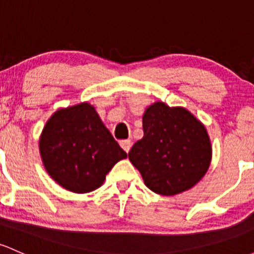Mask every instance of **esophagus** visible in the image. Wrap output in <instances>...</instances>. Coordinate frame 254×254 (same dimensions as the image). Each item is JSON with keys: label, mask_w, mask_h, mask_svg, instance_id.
<instances>
[{"label": "esophagus", "mask_w": 254, "mask_h": 254, "mask_svg": "<svg viewBox=\"0 0 254 254\" xmlns=\"http://www.w3.org/2000/svg\"><path fill=\"white\" fill-rule=\"evenodd\" d=\"M131 145H132V142L130 140L120 141V147L124 149V151L127 152V153L130 151V148H131Z\"/></svg>", "instance_id": "obj_1"}]
</instances>
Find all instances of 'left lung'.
Listing matches in <instances>:
<instances>
[{
    "instance_id": "obj_1",
    "label": "left lung",
    "mask_w": 254,
    "mask_h": 254,
    "mask_svg": "<svg viewBox=\"0 0 254 254\" xmlns=\"http://www.w3.org/2000/svg\"><path fill=\"white\" fill-rule=\"evenodd\" d=\"M143 137L129 152L130 162L156 193L173 196L196 185L209 168L207 130L183 107L156 102L142 118Z\"/></svg>"
}]
</instances>
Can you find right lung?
<instances>
[{"mask_svg": "<svg viewBox=\"0 0 254 254\" xmlns=\"http://www.w3.org/2000/svg\"><path fill=\"white\" fill-rule=\"evenodd\" d=\"M40 153L53 180L76 193L100 188L114 164L127 157L89 103L51 117L42 130Z\"/></svg>", "mask_w": 254, "mask_h": 254, "instance_id": "add662e5", "label": "right lung"}]
</instances>
